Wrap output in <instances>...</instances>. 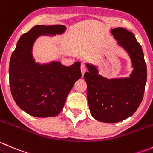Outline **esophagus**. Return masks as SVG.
Here are the masks:
<instances>
[{
  "label": "esophagus",
  "mask_w": 153,
  "mask_h": 153,
  "mask_svg": "<svg viewBox=\"0 0 153 153\" xmlns=\"http://www.w3.org/2000/svg\"><path fill=\"white\" fill-rule=\"evenodd\" d=\"M81 74H82V75H84V74L85 73V72H87V66H86L84 64H81Z\"/></svg>",
  "instance_id": "obj_1"
}]
</instances>
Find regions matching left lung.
Masks as SVG:
<instances>
[{"label": "left lung", "instance_id": "obj_1", "mask_svg": "<svg viewBox=\"0 0 153 153\" xmlns=\"http://www.w3.org/2000/svg\"><path fill=\"white\" fill-rule=\"evenodd\" d=\"M117 44L126 51L133 66L128 78L108 79L96 66L87 63V96L92 116L108 123L122 121L137 111L143 100L147 77L143 50L134 34L123 27L111 30Z\"/></svg>", "mask_w": 153, "mask_h": 153}]
</instances>
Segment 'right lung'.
Returning <instances> with one entry per match:
<instances>
[{
    "label": "right lung",
    "mask_w": 153,
    "mask_h": 153,
    "mask_svg": "<svg viewBox=\"0 0 153 153\" xmlns=\"http://www.w3.org/2000/svg\"><path fill=\"white\" fill-rule=\"evenodd\" d=\"M66 26L36 25L20 37L9 67L10 87L18 106L31 116H57L63 110L74 84L81 77V63L70 66L58 61L36 63L32 48L39 36L61 34Z\"/></svg>",
    "instance_id": "obj_1"
}]
</instances>
